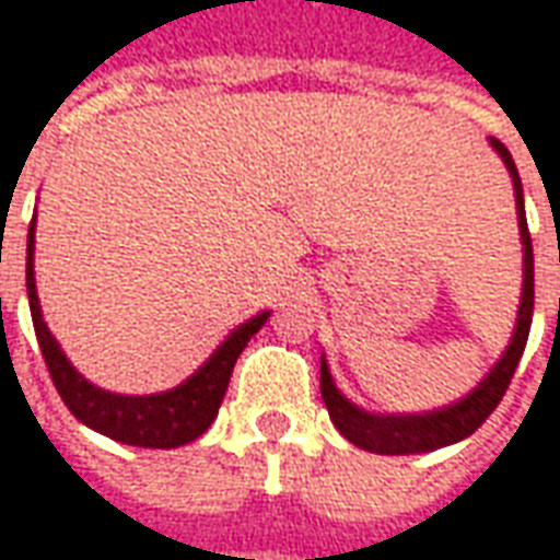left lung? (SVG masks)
<instances>
[{
  "instance_id": "obj_1",
  "label": "left lung",
  "mask_w": 560,
  "mask_h": 560,
  "mask_svg": "<svg viewBox=\"0 0 560 560\" xmlns=\"http://www.w3.org/2000/svg\"><path fill=\"white\" fill-rule=\"evenodd\" d=\"M489 144L513 177L515 217H518V235H522V299H518V313H515L513 337H510L506 350L501 352V359L491 364L489 374L479 380L477 388H470L464 398H458L450 407H438V410H425V413H374V410H364L359 404H352L337 388L323 352L319 388H323L325 407H328V416H331L337 431L350 443H355L359 450L376 452V455H419V452L443 450V446L470 438L489 419L491 410L501 404L503 392H506L515 368H518V359L525 352L530 316H534V247H530V235H527L525 192H522V180H518L510 150L498 138H489Z\"/></svg>"
}]
</instances>
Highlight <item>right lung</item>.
Masks as SVG:
<instances>
[{"mask_svg":"<svg viewBox=\"0 0 560 560\" xmlns=\"http://www.w3.org/2000/svg\"><path fill=\"white\" fill-rule=\"evenodd\" d=\"M26 295H30L35 337H38L47 371L54 376V386L59 398L66 400L71 416L105 438L126 443V446H144V450H177L208 431L210 422L220 413L237 355L244 352L249 337L271 316V311H261L244 325H237L235 331L210 352L208 362L192 376H186L180 386L156 392V395H117L90 383L69 362V355L62 352L57 337L47 328L42 301L35 292V217L26 235Z\"/></svg>","mask_w":560,"mask_h":560,"instance_id":"1","label":"right lung"}]
</instances>
